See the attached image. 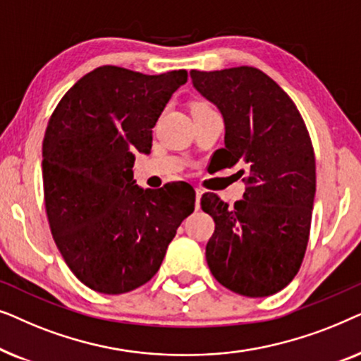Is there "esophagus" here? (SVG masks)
<instances>
[{"instance_id":"esophagus-1","label":"esophagus","mask_w":361,"mask_h":361,"mask_svg":"<svg viewBox=\"0 0 361 361\" xmlns=\"http://www.w3.org/2000/svg\"><path fill=\"white\" fill-rule=\"evenodd\" d=\"M204 194V190L202 189H195V209L199 210L200 209V197Z\"/></svg>"}]
</instances>
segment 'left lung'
Returning <instances> with one entry per match:
<instances>
[{"mask_svg": "<svg viewBox=\"0 0 361 361\" xmlns=\"http://www.w3.org/2000/svg\"><path fill=\"white\" fill-rule=\"evenodd\" d=\"M190 78L224 116L225 147L216 151L224 167L248 172L235 207L202 195V210L215 221L207 264L236 294L279 293L298 274L309 241L315 156L307 128L288 93L258 68L190 71Z\"/></svg>", "mask_w": 361, "mask_h": 361, "instance_id": "obj_1", "label": "left lung"}]
</instances>
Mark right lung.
<instances>
[{
	"instance_id": "add662e5",
	"label": "right lung",
	"mask_w": 361,
	"mask_h": 361,
	"mask_svg": "<svg viewBox=\"0 0 361 361\" xmlns=\"http://www.w3.org/2000/svg\"><path fill=\"white\" fill-rule=\"evenodd\" d=\"M187 82L103 66L59 102L42 142L44 200L54 240L78 281L102 294H125L157 273L195 192L182 182L141 189L135 154H149L152 128Z\"/></svg>"
}]
</instances>
